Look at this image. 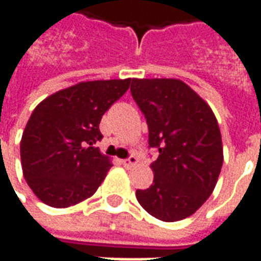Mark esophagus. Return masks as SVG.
<instances>
[{
  "mask_svg": "<svg viewBox=\"0 0 261 261\" xmlns=\"http://www.w3.org/2000/svg\"><path fill=\"white\" fill-rule=\"evenodd\" d=\"M121 164L124 165L125 168H131V166H134V165L138 164V159H137L136 155H130L127 159H123Z\"/></svg>",
  "mask_w": 261,
  "mask_h": 261,
  "instance_id": "obj_1",
  "label": "esophagus"
}]
</instances>
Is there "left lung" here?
<instances>
[{
    "instance_id": "obj_1",
    "label": "left lung",
    "mask_w": 261,
    "mask_h": 261,
    "mask_svg": "<svg viewBox=\"0 0 261 261\" xmlns=\"http://www.w3.org/2000/svg\"><path fill=\"white\" fill-rule=\"evenodd\" d=\"M131 95L145 116L148 144L159 152L153 181L137 190L141 207L175 222L190 217L215 189L224 162L218 121L204 99L180 80H131Z\"/></svg>"
}]
</instances>
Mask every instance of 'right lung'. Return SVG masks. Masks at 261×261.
I'll list each match as a JSON object with an SVG mask.
<instances>
[{
    "label": "right lung",
    "instance_id": "add662e5",
    "mask_svg": "<svg viewBox=\"0 0 261 261\" xmlns=\"http://www.w3.org/2000/svg\"><path fill=\"white\" fill-rule=\"evenodd\" d=\"M127 80L88 81L46 97L33 110L20 140L26 183L54 208L84 201L105 180L112 162L93 147L102 116L130 88Z\"/></svg>",
    "mask_w": 261,
    "mask_h": 261
}]
</instances>
